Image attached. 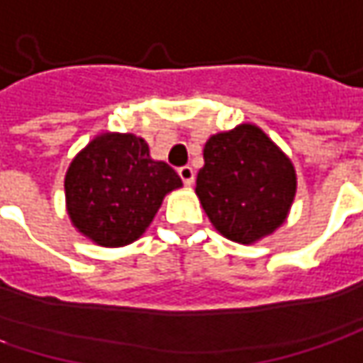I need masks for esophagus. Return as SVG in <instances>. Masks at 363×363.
Masks as SVG:
<instances>
[{"instance_id":"obj_1","label":"esophagus","mask_w":363,"mask_h":363,"mask_svg":"<svg viewBox=\"0 0 363 363\" xmlns=\"http://www.w3.org/2000/svg\"><path fill=\"white\" fill-rule=\"evenodd\" d=\"M177 173H179V177H182V182L186 184V186H191L194 184V169H191L190 165H184V167H179L177 169Z\"/></svg>"}]
</instances>
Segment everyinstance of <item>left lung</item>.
Here are the masks:
<instances>
[{
    "label": "left lung",
    "instance_id": "obj_1",
    "mask_svg": "<svg viewBox=\"0 0 363 363\" xmlns=\"http://www.w3.org/2000/svg\"><path fill=\"white\" fill-rule=\"evenodd\" d=\"M196 196L220 235L251 245L284 225L296 196V172L262 128L239 124L206 140Z\"/></svg>",
    "mask_w": 363,
    "mask_h": 363
}]
</instances>
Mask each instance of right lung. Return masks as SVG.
Listing matches in <instances>:
<instances>
[{
    "instance_id": "add662e5",
    "label": "right lung",
    "mask_w": 363,
    "mask_h": 363,
    "mask_svg": "<svg viewBox=\"0 0 363 363\" xmlns=\"http://www.w3.org/2000/svg\"><path fill=\"white\" fill-rule=\"evenodd\" d=\"M182 188L165 161H155L140 136L98 135L65 175L67 212L82 235L101 247H124L153 223L169 191Z\"/></svg>"
}]
</instances>
